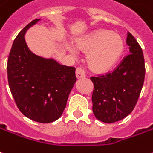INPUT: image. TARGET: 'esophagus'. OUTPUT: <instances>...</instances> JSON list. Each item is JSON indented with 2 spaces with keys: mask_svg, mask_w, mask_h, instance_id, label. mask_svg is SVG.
Listing matches in <instances>:
<instances>
[{
  "mask_svg": "<svg viewBox=\"0 0 153 153\" xmlns=\"http://www.w3.org/2000/svg\"><path fill=\"white\" fill-rule=\"evenodd\" d=\"M76 77L77 79H82V78H85V73L81 68H77L76 69Z\"/></svg>",
  "mask_w": 153,
  "mask_h": 153,
  "instance_id": "1",
  "label": "esophagus"
}]
</instances>
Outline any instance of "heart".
Instances as JSON below:
<instances>
[{"mask_svg": "<svg viewBox=\"0 0 153 153\" xmlns=\"http://www.w3.org/2000/svg\"><path fill=\"white\" fill-rule=\"evenodd\" d=\"M75 47L87 54L86 61L93 72L104 74L116 65L123 53L124 45L120 36L106 30H97L77 39ZM69 50L74 52L72 46Z\"/></svg>", "mask_w": 153, "mask_h": 153, "instance_id": "1", "label": "heart"}]
</instances>
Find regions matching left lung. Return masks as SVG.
<instances>
[{"mask_svg":"<svg viewBox=\"0 0 153 153\" xmlns=\"http://www.w3.org/2000/svg\"><path fill=\"white\" fill-rule=\"evenodd\" d=\"M127 55L114 72L92 77L93 113L99 121L112 123L127 117L136 105L144 83L145 63L142 48L128 32Z\"/></svg>","mask_w":153,"mask_h":153,"instance_id":"obj_1","label":"left lung"}]
</instances>
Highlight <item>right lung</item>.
<instances>
[{
    "label": "right lung",
    "instance_id": "obj_1",
    "mask_svg": "<svg viewBox=\"0 0 153 153\" xmlns=\"http://www.w3.org/2000/svg\"><path fill=\"white\" fill-rule=\"evenodd\" d=\"M40 21L29 23L15 39L7 62L9 87L18 108L33 121L49 123L60 117L76 83L75 68L34 54L25 35Z\"/></svg>",
    "mask_w": 153,
    "mask_h": 153
}]
</instances>
